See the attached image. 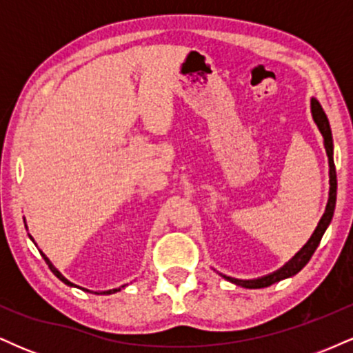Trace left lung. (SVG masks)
<instances>
[{
  "mask_svg": "<svg viewBox=\"0 0 353 353\" xmlns=\"http://www.w3.org/2000/svg\"><path fill=\"white\" fill-rule=\"evenodd\" d=\"M310 112H312V117H314V123L317 124L320 134L323 137V148H325L327 157H329L330 188H329V199H327L323 216L320 217L317 228H315L314 234H312L309 241L305 242V245H303L289 262H285L281 269L274 270V272L262 275V277H257V279H236V277H230V275L217 272L222 279H225V281H229L230 283H236V285L244 287V289H264V287L272 285L275 282H281L283 279L294 277V275L301 272L303 267L307 265V262L310 261V257L314 255L315 249H317L320 244V241H322V236L325 234L327 228L330 225L332 217H334V210H335V201H337V172H335V164H334V139H332L329 119H327L325 112H323L322 106H320V103L315 98L310 99Z\"/></svg>",
  "mask_w": 353,
  "mask_h": 353,
  "instance_id": "8db88e82",
  "label": "left lung"
}]
</instances>
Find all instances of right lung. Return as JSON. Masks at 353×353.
Listing matches in <instances>:
<instances>
[{"instance_id": "add662e5", "label": "right lung", "mask_w": 353, "mask_h": 353, "mask_svg": "<svg viewBox=\"0 0 353 353\" xmlns=\"http://www.w3.org/2000/svg\"><path fill=\"white\" fill-rule=\"evenodd\" d=\"M24 225H26V224H24ZM26 229H28V225H26ZM28 236H30V239H31V241H33V242H34V239H33V237H31V234H28ZM34 244H36V242H34ZM36 247H38V245H36ZM39 254H41V255H43V259H44V261H46V264H48V267H50V269H51V272H52V274H54V275H56V277H58L61 282H64V283H66V285H70V287H76V289H81V290H84V292H91V294H98V295H111V294H116V292H119V290H123V289H124V287H125V285H128V283H124V285L117 287V289H109V290H89V289H84V287H79V285H76V283H72L71 281H68V279H66V277H64V275H63V274H61V272H59V270H58V269H56V267H54V265H52V262L50 261V259H48V255H46V254H44V252H43V250H39Z\"/></svg>"}]
</instances>
